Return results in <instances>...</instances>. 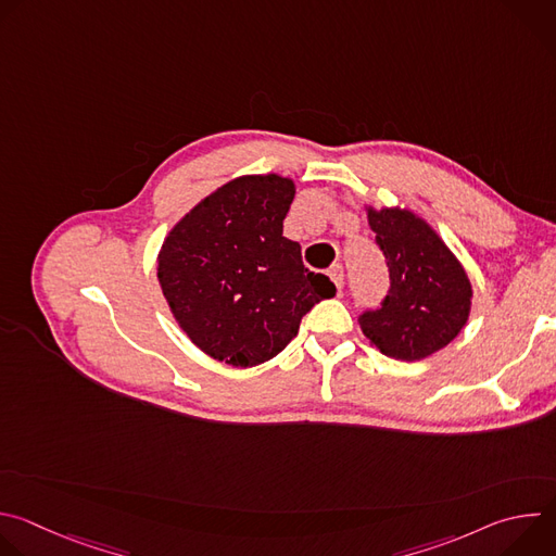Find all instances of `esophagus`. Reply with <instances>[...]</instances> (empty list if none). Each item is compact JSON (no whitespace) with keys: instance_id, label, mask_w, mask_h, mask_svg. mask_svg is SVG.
I'll use <instances>...</instances> for the list:
<instances>
[{"instance_id":"esophagus-1","label":"esophagus","mask_w":556,"mask_h":556,"mask_svg":"<svg viewBox=\"0 0 556 556\" xmlns=\"http://www.w3.org/2000/svg\"><path fill=\"white\" fill-rule=\"evenodd\" d=\"M328 275H330V279L334 281V286L339 288V292L343 290V281H345V275H343V266L341 264H334L330 270H328Z\"/></svg>"}]
</instances>
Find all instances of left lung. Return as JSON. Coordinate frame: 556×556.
Returning a JSON list of instances; mask_svg holds the SVG:
<instances>
[{
	"label": "left lung",
	"instance_id": "8db88e82",
	"mask_svg": "<svg viewBox=\"0 0 556 556\" xmlns=\"http://www.w3.org/2000/svg\"><path fill=\"white\" fill-rule=\"evenodd\" d=\"M391 288L380 309L358 316L369 345L395 361H422L466 326L472 286L438 230L407 206L365 204Z\"/></svg>",
	"mask_w": 556,
	"mask_h": 556
}]
</instances>
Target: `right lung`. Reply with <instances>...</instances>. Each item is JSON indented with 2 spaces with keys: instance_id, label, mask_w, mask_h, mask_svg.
Wrapping results in <instances>:
<instances>
[{
  "instance_id": "obj_1",
  "label": "right lung",
  "mask_w": 556,
  "mask_h": 556,
  "mask_svg": "<svg viewBox=\"0 0 556 556\" xmlns=\"http://www.w3.org/2000/svg\"><path fill=\"white\" fill-rule=\"evenodd\" d=\"M294 191V180L277 174L232 178L165 237L157 281L180 330L215 361L255 367L275 358L303 314L337 294L283 237Z\"/></svg>"
}]
</instances>
